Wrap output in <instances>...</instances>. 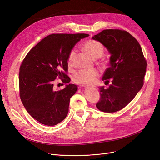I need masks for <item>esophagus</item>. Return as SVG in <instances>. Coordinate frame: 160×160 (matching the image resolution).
Listing matches in <instances>:
<instances>
[{"label":"esophagus","mask_w":160,"mask_h":160,"mask_svg":"<svg viewBox=\"0 0 160 160\" xmlns=\"http://www.w3.org/2000/svg\"><path fill=\"white\" fill-rule=\"evenodd\" d=\"M83 87H86V86H85V85H84V86H83Z\"/></svg>","instance_id":"esophagus-1"}]
</instances>
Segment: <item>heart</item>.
Here are the masks:
<instances>
[{
  "label": "heart",
  "instance_id": "b5f03b06",
  "mask_svg": "<svg viewBox=\"0 0 160 160\" xmlns=\"http://www.w3.org/2000/svg\"><path fill=\"white\" fill-rule=\"evenodd\" d=\"M83 49L94 59H98L104 53V47L98 41L91 39L83 45ZM75 55L74 50H71L67 57V64L69 67L72 65ZM99 77V72L95 69L80 70L73 77L75 83L81 85H91L95 84Z\"/></svg>",
  "mask_w": 160,
  "mask_h": 160
}]
</instances>
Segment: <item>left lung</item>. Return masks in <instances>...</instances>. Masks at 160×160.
Segmentation results:
<instances>
[{"label":"left lung","instance_id":"1","mask_svg":"<svg viewBox=\"0 0 160 160\" xmlns=\"http://www.w3.org/2000/svg\"><path fill=\"white\" fill-rule=\"evenodd\" d=\"M107 48L111 54L109 67L102 80L108 89L99 88L100 99L96 107L101 111L113 113L124 108L142 88L147 61L138 41L128 32L106 29L92 37Z\"/></svg>","mask_w":160,"mask_h":160}]
</instances>
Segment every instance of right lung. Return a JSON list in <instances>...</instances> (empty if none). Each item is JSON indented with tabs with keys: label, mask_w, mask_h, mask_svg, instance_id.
Masks as SVG:
<instances>
[{
	"label": "right lung",
	"mask_w": 160,
	"mask_h": 160,
	"mask_svg": "<svg viewBox=\"0 0 160 160\" xmlns=\"http://www.w3.org/2000/svg\"><path fill=\"white\" fill-rule=\"evenodd\" d=\"M88 34H52L47 36L27 53L19 69V92L27 112L38 122L55 125L63 120L69 111L71 97L77 90L74 84L55 91L53 83L71 79L67 57L81 38Z\"/></svg>",
	"instance_id": "1"
}]
</instances>
